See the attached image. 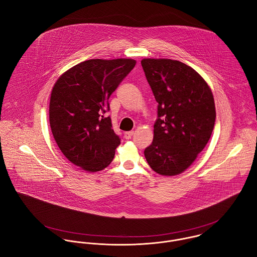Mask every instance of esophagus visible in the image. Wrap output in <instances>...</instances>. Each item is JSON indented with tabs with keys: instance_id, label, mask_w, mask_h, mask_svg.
Returning <instances> with one entry per match:
<instances>
[{
	"instance_id": "esophagus-1",
	"label": "esophagus",
	"mask_w": 257,
	"mask_h": 257,
	"mask_svg": "<svg viewBox=\"0 0 257 257\" xmlns=\"http://www.w3.org/2000/svg\"><path fill=\"white\" fill-rule=\"evenodd\" d=\"M133 136H134V132H126V133H124L123 138L125 140H131L133 138Z\"/></svg>"
}]
</instances>
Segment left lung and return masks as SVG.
<instances>
[{"label": "left lung", "instance_id": "8db88e82", "mask_svg": "<svg viewBox=\"0 0 257 257\" xmlns=\"http://www.w3.org/2000/svg\"><path fill=\"white\" fill-rule=\"evenodd\" d=\"M142 66L158 103L152 144L145 150L147 163L163 176L184 172L208 144L216 107L205 79L183 62L145 58Z\"/></svg>", "mask_w": 257, "mask_h": 257}]
</instances>
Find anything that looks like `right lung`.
Masks as SVG:
<instances>
[{"label": "right lung", "mask_w": 257, "mask_h": 257, "mask_svg": "<svg viewBox=\"0 0 257 257\" xmlns=\"http://www.w3.org/2000/svg\"><path fill=\"white\" fill-rule=\"evenodd\" d=\"M130 58L89 59L62 74L50 96L49 123L64 156L88 172L109 166L120 140L111 128L109 98L136 66Z\"/></svg>", "instance_id": "add662e5"}]
</instances>
